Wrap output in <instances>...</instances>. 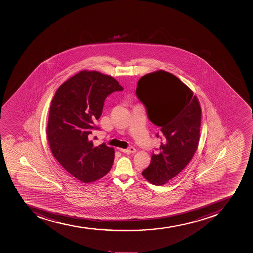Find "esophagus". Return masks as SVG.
Instances as JSON below:
<instances>
[{
	"label": "esophagus",
	"mask_w": 253,
	"mask_h": 253,
	"mask_svg": "<svg viewBox=\"0 0 253 253\" xmlns=\"http://www.w3.org/2000/svg\"><path fill=\"white\" fill-rule=\"evenodd\" d=\"M120 151L122 152H125V153H127V154H129V153H135V152H136V149H135L134 147H132L127 148V149L120 148Z\"/></svg>",
	"instance_id": "34e87169"
}]
</instances>
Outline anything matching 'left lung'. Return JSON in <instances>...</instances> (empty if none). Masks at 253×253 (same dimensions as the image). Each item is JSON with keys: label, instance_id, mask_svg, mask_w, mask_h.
I'll list each match as a JSON object with an SVG mask.
<instances>
[{"label": "left lung", "instance_id": "left-lung-1", "mask_svg": "<svg viewBox=\"0 0 253 253\" xmlns=\"http://www.w3.org/2000/svg\"><path fill=\"white\" fill-rule=\"evenodd\" d=\"M136 95L163 137L159 153L152 154L142 174L152 184L163 185L185 168L198 149L202 109L192 90L164 70L142 76Z\"/></svg>", "mask_w": 253, "mask_h": 253}]
</instances>
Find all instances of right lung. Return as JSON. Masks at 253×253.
<instances>
[{
	"instance_id": "add662e5",
	"label": "right lung",
	"mask_w": 253,
	"mask_h": 253,
	"mask_svg": "<svg viewBox=\"0 0 253 253\" xmlns=\"http://www.w3.org/2000/svg\"><path fill=\"white\" fill-rule=\"evenodd\" d=\"M123 90L110 75L83 70L55 91L46 127L50 148L63 168L83 183L102 178L113 166V147L104 142L96 147L90 137L99 129L94 121L101 117L107 96Z\"/></svg>"
}]
</instances>
